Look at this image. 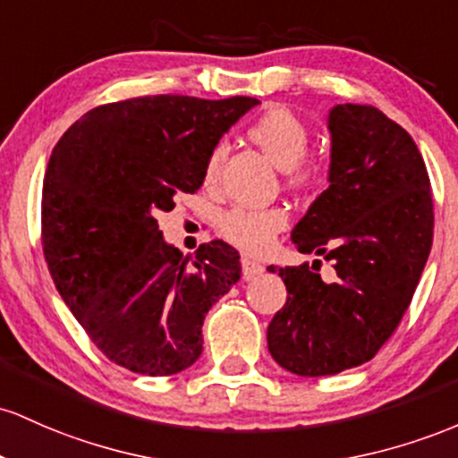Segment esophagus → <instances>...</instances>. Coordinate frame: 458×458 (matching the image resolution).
Here are the masks:
<instances>
[{
  "label": "esophagus",
  "instance_id": "34e87169",
  "mask_svg": "<svg viewBox=\"0 0 458 458\" xmlns=\"http://www.w3.org/2000/svg\"><path fill=\"white\" fill-rule=\"evenodd\" d=\"M264 270L266 268L259 264V261L250 259V257H242V275H244V279H255V276H259Z\"/></svg>",
  "mask_w": 458,
  "mask_h": 458
}]
</instances>
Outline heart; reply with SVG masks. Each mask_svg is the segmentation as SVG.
I'll return each instance as SVG.
<instances>
[{
  "label": "heart",
  "instance_id": "1",
  "mask_svg": "<svg viewBox=\"0 0 458 458\" xmlns=\"http://www.w3.org/2000/svg\"><path fill=\"white\" fill-rule=\"evenodd\" d=\"M249 138L255 142L275 166L285 171L287 183L298 188H307L318 182L320 166L316 162L305 160L310 147V127L296 112L284 106H272L261 116L255 118L249 127ZM225 157V147L218 145L209 151L203 166V182L214 183L218 177L220 164ZM290 216L284 208H259L246 209L233 208L220 216V235L238 246L244 253H264L275 242L276 233L287 227Z\"/></svg>",
  "mask_w": 458,
  "mask_h": 458
}]
</instances>
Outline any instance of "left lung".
<instances>
[{
    "mask_svg": "<svg viewBox=\"0 0 458 458\" xmlns=\"http://www.w3.org/2000/svg\"><path fill=\"white\" fill-rule=\"evenodd\" d=\"M328 131V188L292 242L325 255L337 276L327 284L310 264L279 268L287 301L268 325L272 359L298 377L369 361L409 310L433 246V192L413 138L357 104L333 107Z\"/></svg>",
    "mask_w": 458,
    "mask_h": 458,
    "instance_id": "1",
    "label": "left lung"
}]
</instances>
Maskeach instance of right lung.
<instances>
[{"mask_svg": "<svg viewBox=\"0 0 458 458\" xmlns=\"http://www.w3.org/2000/svg\"><path fill=\"white\" fill-rule=\"evenodd\" d=\"M259 101L183 95L92 107L51 151L43 182V253L60 296L116 366L171 377L203 352L205 313L238 284L223 240L194 257L166 244L157 212L203 186L225 131Z\"/></svg>", "mask_w": 458, "mask_h": 458, "instance_id": "1", "label": "right lung"}]
</instances>
